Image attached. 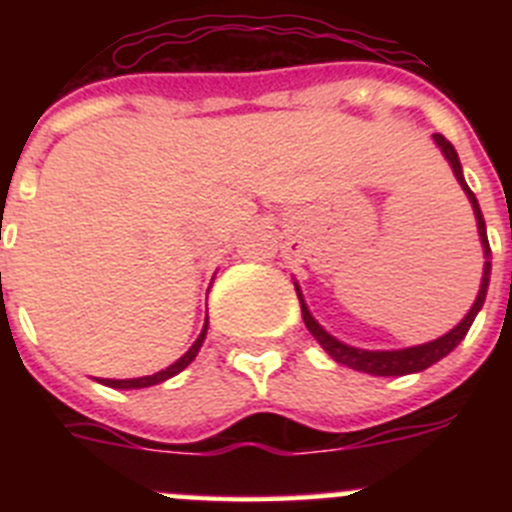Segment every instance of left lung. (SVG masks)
<instances>
[{"instance_id": "left-lung-1", "label": "left lung", "mask_w": 512, "mask_h": 512, "mask_svg": "<svg viewBox=\"0 0 512 512\" xmlns=\"http://www.w3.org/2000/svg\"><path fill=\"white\" fill-rule=\"evenodd\" d=\"M436 140V146L441 148V153L446 156V161L451 164L454 169L456 182L461 184V189L467 192L469 202H472V210L474 217H477V230H479V241H482V248H485V271H482V284H479V292H477V300H474L472 310L464 315L456 328H451L446 336L436 338V341H428V343H420V346H410V348H400V351H366V348H354V346H346L343 341L333 338L318 320L312 318L310 310H307L305 300H302V292L300 287L295 284L297 289V297H300V307H302V320H305L307 330H310L315 341L328 351V356L333 361L343 366H351L356 372H364V374H374V377H402V374H415V372H423L428 369L431 364L441 361L443 356H449L456 346L461 343V338L467 336V330L472 328L474 318H477V312L482 310L485 305V297H487V287H490V271H492V261H490V241H487V228H485V217H482V210H479V202L474 197L472 189L467 187L464 182V174H461V164H459V156H456L454 146H451L449 140L443 138L441 133L433 135Z\"/></svg>"}]
</instances>
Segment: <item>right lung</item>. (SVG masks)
I'll return each instance as SVG.
<instances>
[{
	"instance_id": "add662e5",
	"label": "right lung",
	"mask_w": 512,
	"mask_h": 512,
	"mask_svg": "<svg viewBox=\"0 0 512 512\" xmlns=\"http://www.w3.org/2000/svg\"><path fill=\"white\" fill-rule=\"evenodd\" d=\"M205 336H207V320H205V328H202V333L197 336V341L189 346L187 354L182 356V359H176L174 364L166 366V369H161V372L151 374V377H138V379H99L102 384H107V387H115V390H140V387H151V384H158V382H166V379L176 377V374L182 372V369H187L189 364L194 361V356H197V351L202 348V343H205Z\"/></svg>"
}]
</instances>
